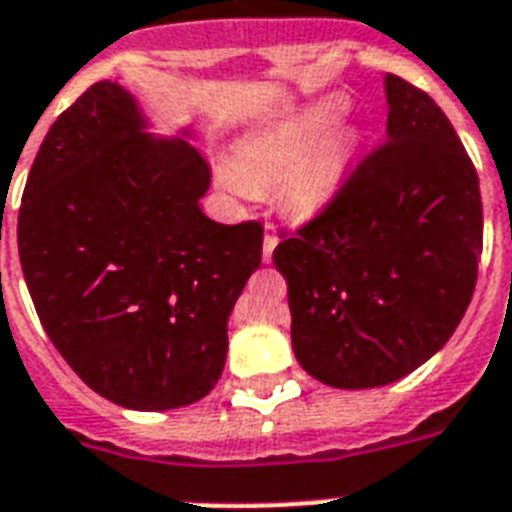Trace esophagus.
I'll return each mask as SVG.
<instances>
[{
  "instance_id": "esophagus-1",
  "label": "esophagus",
  "mask_w": 512,
  "mask_h": 512,
  "mask_svg": "<svg viewBox=\"0 0 512 512\" xmlns=\"http://www.w3.org/2000/svg\"><path fill=\"white\" fill-rule=\"evenodd\" d=\"M277 243H279L277 235L266 230V235H264V253H261V256H264V264H269V261H272V253H274V248H277Z\"/></svg>"
}]
</instances>
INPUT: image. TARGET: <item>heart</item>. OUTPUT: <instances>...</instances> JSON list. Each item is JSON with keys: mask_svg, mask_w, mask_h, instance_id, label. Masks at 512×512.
I'll list each match as a JSON object with an SVG mask.
<instances>
[{"mask_svg": "<svg viewBox=\"0 0 512 512\" xmlns=\"http://www.w3.org/2000/svg\"><path fill=\"white\" fill-rule=\"evenodd\" d=\"M339 100H321L290 119L253 131L233 150V163L217 178L238 196L282 183V202L295 217H313L334 202L355 157V134L334 129Z\"/></svg>", "mask_w": 512, "mask_h": 512, "instance_id": "1", "label": "heart"}]
</instances>
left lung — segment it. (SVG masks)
Listing matches in <instances>:
<instances>
[{"instance_id": "8db88e82", "label": "left lung", "mask_w": 512, "mask_h": 512, "mask_svg": "<svg viewBox=\"0 0 512 512\" xmlns=\"http://www.w3.org/2000/svg\"><path fill=\"white\" fill-rule=\"evenodd\" d=\"M386 100V144L274 248L295 357L334 388L388 386L443 349L482 256L479 178L456 129L396 74Z\"/></svg>"}]
</instances>
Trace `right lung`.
Returning a JSON list of instances; mask_svg holds the SVG:
<instances>
[{
    "label": "right lung",
    "instance_id": "1",
    "mask_svg": "<svg viewBox=\"0 0 512 512\" xmlns=\"http://www.w3.org/2000/svg\"><path fill=\"white\" fill-rule=\"evenodd\" d=\"M134 95L95 82L48 129L17 214L25 285L48 339L103 399L165 412L204 399L227 318L261 264V222L222 225L199 199L191 139L155 137Z\"/></svg>",
    "mask_w": 512,
    "mask_h": 512
}]
</instances>
